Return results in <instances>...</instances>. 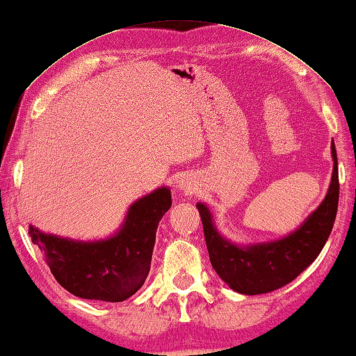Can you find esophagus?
I'll list each match as a JSON object with an SVG mask.
<instances>
[{"label":"esophagus","instance_id":"1","mask_svg":"<svg viewBox=\"0 0 356 356\" xmlns=\"http://www.w3.org/2000/svg\"><path fill=\"white\" fill-rule=\"evenodd\" d=\"M179 186L182 188L185 193H193L194 191V186L191 185V182H188V180H182V182L179 184Z\"/></svg>","mask_w":356,"mask_h":356}]
</instances>
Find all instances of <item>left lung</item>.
Masks as SVG:
<instances>
[{
  "instance_id": "obj_1",
  "label": "left lung",
  "mask_w": 356,
  "mask_h": 356,
  "mask_svg": "<svg viewBox=\"0 0 356 356\" xmlns=\"http://www.w3.org/2000/svg\"><path fill=\"white\" fill-rule=\"evenodd\" d=\"M332 156V182L323 204L295 233L281 241L252 247L234 245L214 228L208 208L197 204L211 266L234 291L262 295L281 289L301 275L321 253L335 224L339 199L338 159L333 142Z\"/></svg>"
}]
</instances>
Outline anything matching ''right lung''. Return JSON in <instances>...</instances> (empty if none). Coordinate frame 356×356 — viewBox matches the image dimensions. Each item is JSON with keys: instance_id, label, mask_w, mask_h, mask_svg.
<instances>
[{"instance_id": "obj_1", "label": "right lung", "mask_w": 356, "mask_h": 356, "mask_svg": "<svg viewBox=\"0 0 356 356\" xmlns=\"http://www.w3.org/2000/svg\"><path fill=\"white\" fill-rule=\"evenodd\" d=\"M171 191L159 188L132 204L120 232L106 241L76 242L29 227L52 275L69 293L120 302L142 287L149 273L159 220L170 210Z\"/></svg>"}]
</instances>
